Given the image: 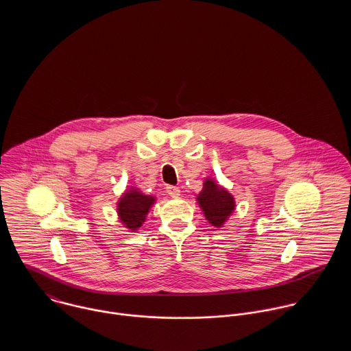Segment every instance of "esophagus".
<instances>
[{
	"label": "esophagus",
	"instance_id": "obj_1",
	"mask_svg": "<svg viewBox=\"0 0 351 351\" xmlns=\"http://www.w3.org/2000/svg\"><path fill=\"white\" fill-rule=\"evenodd\" d=\"M166 192H167V195H169L170 197H173V199H177V197H180V195H181L180 188H177V186H171V185L166 186Z\"/></svg>",
	"mask_w": 351,
	"mask_h": 351
}]
</instances>
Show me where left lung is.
Instances as JSON below:
<instances>
[{"instance_id":"1","label":"left lung","mask_w":351,"mask_h":351,"mask_svg":"<svg viewBox=\"0 0 351 351\" xmlns=\"http://www.w3.org/2000/svg\"><path fill=\"white\" fill-rule=\"evenodd\" d=\"M196 201L208 223L216 228L226 224L237 206L234 196L210 177L204 180L202 191L196 196Z\"/></svg>"}]
</instances>
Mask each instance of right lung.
<instances>
[{
	"instance_id": "1",
	"label": "right lung",
	"mask_w": 351,
	"mask_h": 351,
	"mask_svg": "<svg viewBox=\"0 0 351 351\" xmlns=\"http://www.w3.org/2000/svg\"><path fill=\"white\" fill-rule=\"evenodd\" d=\"M155 201V196L145 195L138 188L127 189L116 204L120 223L131 232H136L146 221V216Z\"/></svg>"
}]
</instances>
